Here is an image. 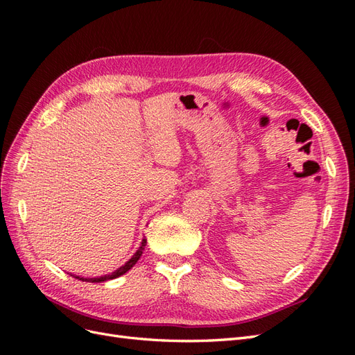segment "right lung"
<instances>
[{
  "label": "right lung",
  "instance_id": "add662e5",
  "mask_svg": "<svg viewBox=\"0 0 355 355\" xmlns=\"http://www.w3.org/2000/svg\"><path fill=\"white\" fill-rule=\"evenodd\" d=\"M145 245H146V239H142V243H141V247L136 250V253L128 259L123 266L116 268V270L111 274H106V275H101V277H94V278H89V277H80V275H75V274H71L72 277L78 278V280H83V282H89V283H102V282H108V280H114V278L116 277H121L123 274H125L128 270H132V268L136 265V262L139 261V257L142 256L144 250H145Z\"/></svg>",
  "mask_w": 355,
  "mask_h": 355
}]
</instances>
